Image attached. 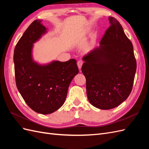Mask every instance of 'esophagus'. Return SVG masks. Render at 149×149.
I'll return each instance as SVG.
<instances>
[{"label": "esophagus", "instance_id": "esophagus-1", "mask_svg": "<svg viewBox=\"0 0 149 149\" xmlns=\"http://www.w3.org/2000/svg\"><path fill=\"white\" fill-rule=\"evenodd\" d=\"M83 64V61L79 60V61H78L77 65H78V68H79V70H80L81 68V66H82Z\"/></svg>", "mask_w": 149, "mask_h": 149}]
</instances>
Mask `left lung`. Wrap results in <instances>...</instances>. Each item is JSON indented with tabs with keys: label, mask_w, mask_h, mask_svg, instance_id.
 Masks as SVG:
<instances>
[{
	"label": "left lung",
	"mask_w": 149,
	"mask_h": 149,
	"mask_svg": "<svg viewBox=\"0 0 149 149\" xmlns=\"http://www.w3.org/2000/svg\"><path fill=\"white\" fill-rule=\"evenodd\" d=\"M109 20L111 25L100 47L83 56L81 68L89 102L104 110L118 106L128 97L137 68L132 42L115 18Z\"/></svg>",
	"instance_id": "left-lung-1"
}]
</instances>
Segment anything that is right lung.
Listing matches in <instances>:
<instances>
[{
    "label": "right lung",
    "mask_w": 149,
    "mask_h": 149,
    "mask_svg": "<svg viewBox=\"0 0 149 149\" xmlns=\"http://www.w3.org/2000/svg\"><path fill=\"white\" fill-rule=\"evenodd\" d=\"M42 20H35L17 43L13 54L17 88L31 109L53 113L63 104L72 79L79 73L74 59L40 64L33 58V44L47 33Z\"/></svg>",
    "instance_id": "add662e5"
}]
</instances>
